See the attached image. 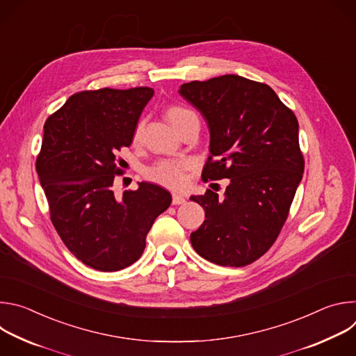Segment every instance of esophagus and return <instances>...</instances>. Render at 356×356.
<instances>
[{
    "mask_svg": "<svg viewBox=\"0 0 356 356\" xmlns=\"http://www.w3.org/2000/svg\"><path fill=\"white\" fill-rule=\"evenodd\" d=\"M172 202L175 206H180V204H184L186 202V198L181 195V194H173V197H172Z\"/></svg>",
    "mask_w": 356,
    "mask_h": 356,
    "instance_id": "esophagus-1",
    "label": "esophagus"
}]
</instances>
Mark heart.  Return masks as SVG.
I'll return each mask as SVG.
<instances>
[{
	"label": "heart",
	"instance_id": "obj_1",
	"mask_svg": "<svg viewBox=\"0 0 356 356\" xmlns=\"http://www.w3.org/2000/svg\"><path fill=\"white\" fill-rule=\"evenodd\" d=\"M165 115L173 128L180 132L184 127L191 122H198L197 114L186 106L172 104L165 108ZM142 132V125L138 124L134 131V140H139ZM187 163L183 161H161L156 162L147 170V177L162 186L170 188H181L187 183L186 177Z\"/></svg>",
	"mask_w": 356,
	"mask_h": 356
}]
</instances>
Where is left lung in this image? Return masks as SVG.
Segmentation results:
<instances>
[{"mask_svg":"<svg viewBox=\"0 0 356 356\" xmlns=\"http://www.w3.org/2000/svg\"><path fill=\"white\" fill-rule=\"evenodd\" d=\"M179 92L210 129L201 179H229L221 198L213 190L190 197L206 211L191 245L216 265H249L275 243L302 177L297 118L268 84L236 74L184 83Z\"/></svg>","mask_w":356,"mask_h":356,"instance_id":"1","label":"left lung"}]
</instances>
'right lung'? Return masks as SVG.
<instances>
[{
	"label": "right lung",
	"instance_id": "obj_1",
	"mask_svg": "<svg viewBox=\"0 0 356 356\" xmlns=\"http://www.w3.org/2000/svg\"><path fill=\"white\" fill-rule=\"evenodd\" d=\"M152 95L149 87L80 91L43 127L36 172L50 220L73 255L95 270L136 262L152 224L172 202L168 190L152 183H139L122 198L113 190L122 173L117 154L132 143Z\"/></svg>",
	"mask_w": 356,
	"mask_h": 356
}]
</instances>
